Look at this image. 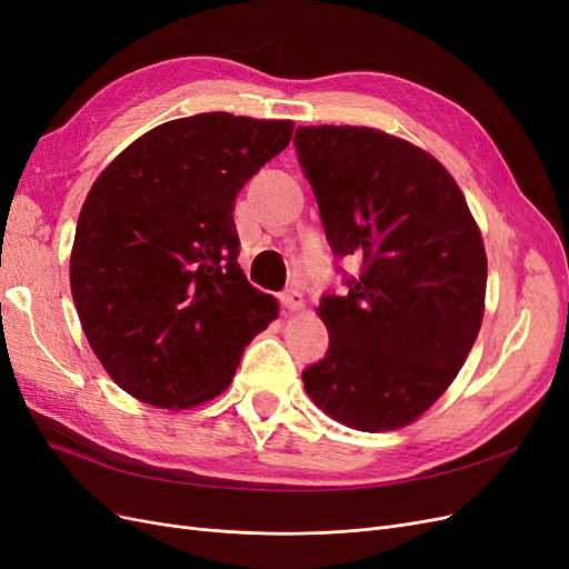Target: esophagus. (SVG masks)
<instances>
[{
	"label": "esophagus",
	"instance_id": "1",
	"mask_svg": "<svg viewBox=\"0 0 569 569\" xmlns=\"http://www.w3.org/2000/svg\"><path fill=\"white\" fill-rule=\"evenodd\" d=\"M280 303L289 311H299V308H303V295L299 289H284L280 291Z\"/></svg>",
	"mask_w": 569,
	"mask_h": 569
}]
</instances>
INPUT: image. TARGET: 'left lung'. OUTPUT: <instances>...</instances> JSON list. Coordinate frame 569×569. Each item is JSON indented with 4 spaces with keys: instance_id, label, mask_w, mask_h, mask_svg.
Segmentation results:
<instances>
[{
    "instance_id": "1",
    "label": "left lung",
    "mask_w": 569,
    "mask_h": 569,
    "mask_svg": "<svg viewBox=\"0 0 569 569\" xmlns=\"http://www.w3.org/2000/svg\"><path fill=\"white\" fill-rule=\"evenodd\" d=\"M295 147L332 253L363 263L347 295L320 299L330 349L301 372L303 387L360 432L406 427L449 389L479 335V228L449 170L399 137L311 126Z\"/></svg>"
}]
</instances>
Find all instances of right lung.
<instances>
[{
    "label": "right lung",
    "instance_id": "add662e5",
    "mask_svg": "<svg viewBox=\"0 0 569 569\" xmlns=\"http://www.w3.org/2000/svg\"><path fill=\"white\" fill-rule=\"evenodd\" d=\"M291 120L199 113L149 130L92 184L76 228L71 291L111 380L159 408L232 382L278 301L237 263L234 199L289 144Z\"/></svg>",
    "mask_w": 569,
    "mask_h": 569
}]
</instances>
